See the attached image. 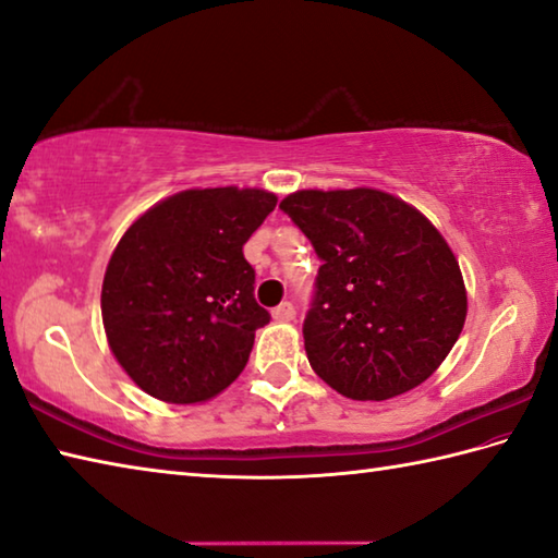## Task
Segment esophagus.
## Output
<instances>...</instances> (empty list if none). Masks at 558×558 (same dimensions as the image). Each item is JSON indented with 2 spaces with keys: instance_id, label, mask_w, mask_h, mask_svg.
<instances>
[{
  "instance_id": "esophagus-1",
  "label": "esophagus",
  "mask_w": 558,
  "mask_h": 558,
  "mask_svg": "<svg viewBox=\"0 0 558 558\" xmlns=\"http://www.w3.org/2000/svg\"><path fill=\"white\" fill-rule=\"evenodd\" d=\"M272 319H276V322H292L294 319V307L290 302L278 304V307L272 310Z\"/></svg>"
}]
</instances>
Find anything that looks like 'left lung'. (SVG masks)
<instances>
[{
  "instance_id": "obj_1",
  "label": "left lung",
  "mask_w": 558,
  "mask_h": 558,
  "mask_svg": "<svg viewBox=\"0 0 558 558\" xmlns=\"http://www.w3.org/2000/svg\"><path fill=\"white\" fill-rule=\"evenodd\" d=\"M280 207L324 260L302 329L314 373L355 401L423 385L466 319L464 278L445 236L407 201L367 185L294 191Z\"/></svg>"
}]
</instances>
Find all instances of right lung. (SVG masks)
Masks as SVG:
<instances>
[{
	"mask_svg": "<svg viewBox=\"0 0 558 558\" xmlns=\"http://www.w3.org/2000/svg\"><path fill=\"white\" fill-rule=\"evenodd\" d=\"M264 189H189L142 213L106 266L104 329L149 397L203 403L242 373L270 314L254 300L242 246L272 213Z\"/></svg>",
	"mask_w": 558,
	"mask_h": 558,
	"instance_id": "add662e5",
	"label": "right lung"
}]
</instances>
